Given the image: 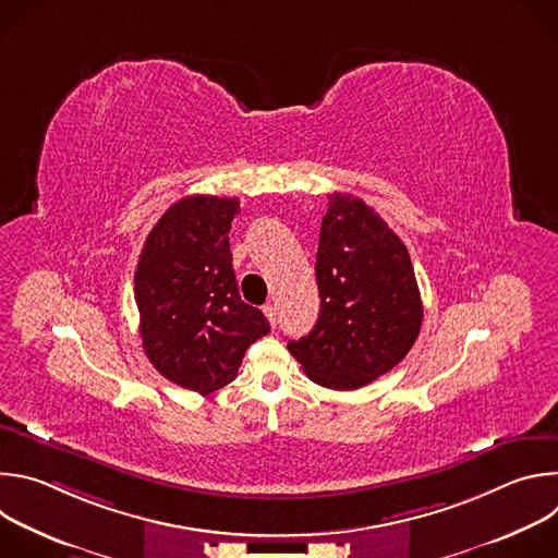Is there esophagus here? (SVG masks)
Segmentation results:
<instances>
[{"label": "esophagus", "mask_w": 558, "mask_h": 558, "mask_svg": "<svg viewBox=\"0 0 558 558\" xmlns=\"http://www.w3.org/2000/svg\"><path fill=\"white\" fill-rule=\"evenodd\" d=\"M263 311H265V315H267V320L271 323V327H276V320H278V311H276V304L274 302H267L265 306H263Z\"/></svg>", "instance_id": "esophagus-1"}]
</instances>
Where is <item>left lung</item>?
<instances>
[{"label":"left lung","mask_w":558,"mask_h":558,"mask_svg":"<svg viewBox=\"0 0 558 558\" xmlns=\"http://www.w3.org/2000/svg\"><path fill=\"white\" fill-rule=\"evenodd\" d=\"M320 315L289 353L315 384L355 390L400 364L422 329L407 245L362 198L331 194L315 258Z\"/></svg>","instance_id":"8db88e82"}]
</instances>
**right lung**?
<instances>
[{
    "mask_svg": "<svg viewBox=\"0 0 558 558\" xmlns=\"http://www.w3.org/2000/svg\"><path fill=\"white\" fill-rule=\"evenodd\" d=\"M238 211V198H181L147 233L134 274L147 360L201 395L233 381L245 351L269 333L265 313L238 293L229 250Z\"/></svg>",
    "mask_w": 558,
    "mask_h": 558,
    "instance_id": "add662e5",
    "label": "right lung"
}]
</instances>
